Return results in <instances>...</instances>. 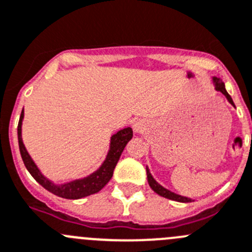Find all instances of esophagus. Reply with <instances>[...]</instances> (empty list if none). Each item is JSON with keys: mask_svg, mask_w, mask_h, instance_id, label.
Returning a JSON list of instances; mask_svg holds the SVG:
<instances>
[{"mask_svg": "<svg viewBox=\"0 0 252 252\" xmlns=\"http://www.w3.org/2000/svg\"><path fill=\"white\" fill-rule=\"evenodd\" d=\"M132 127L136 133H143L146 131V122L143 120H136L133 121Z\"/></svg>", "mask_w": 252, "mask_h": 252, "instance_id": "1", "label": "esophagus"}]
</instances>
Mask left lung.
Wrapping results in <instances>:
<instances>
[{
  "instance_id": "8db88e82",
  "label": "left lung",
  "mask_w": 252,
  "mask_h": 252,
  "mask_svg": "<svg viewBox=\"0 0 252 252\" xmlns=\"http://www.w3.org/2000/svg\"><path fill=\"white\" fill-rule=\"evenodd\" d=\"M213 83H214V85H215V90H217V92H220L222 95H225V97L227 99V101H229L232 106H235V105H234V101H232L231 96L227 94L226 89H225V85H224V83H222L221 79L217 78V76H213ZM146 172H147L148 184H150V187L152 188V190L156 191L158 195L164 196V198H167V199L176 200V202H181V203L191 202V199H189V198H186V196H182V195H179V194L173 193V191L168 190V189H166L164 187L160 186V184H158L157 182H156V179L152 177V174L150 173V169H148L147 167H146Z\"/></svg>"
}]
</instances>
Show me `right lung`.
<instances>
[{
    "mask_svg": "<svg viewBox=\"0 0 252 252\" xmlns=\"http://www.w3.org/2000/svg\"><path fill=\"white\" fill-rule=\"evenodd\" d=\"M25 116V112H21L20 122H18V127H17V133H18V145H20V152L22 156L23 163H25L26 168L28 169L33 178L47 190L50 193L56 194V195L65 198V199H80L84 196L92 195V194L97 193L101 190L107 182L111 179L112 174H114V169L116 167L117 162L120 159L122 151H124L125 146L127 145L128 141L132 138L133 132L132 128L127 127L124 130H120L119 132L115 133L110 141V150L106 156V159L104 160V163L101 164L96 172H94L90 176L85 177L83 179H76V181L69 182V183L64 184H54L50 182L49 179L45 178L42 173L39 172L38 167L33 162L31 156L28 155L27 150H26L25 145L22 141V120Z\"/></svg>",
    "mask_w": 252,
    "mask_h": 252,
    "instance_id": "obj_1",
    "label": "right lung"
}]
</instances>
